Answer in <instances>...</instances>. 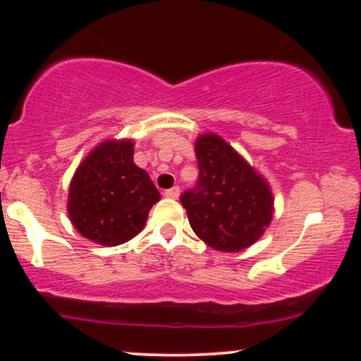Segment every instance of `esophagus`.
<instances>
[{
    "label": "esophagus",
    "instance_id": "1",
    "mask_svg": "<svg viewBox=\"0 0 361 361\" xmlns=\"http://www.w3.org/2000/svg\"><path fill=\"white\" fill-rule=\"evenodd\" d=\"M164 197L173 198V200H175V198L180 197V186H173V188L164 190Z\"/></svg>",
    "mask_w": 361,
    "mask_h": 361
}]
</instances>
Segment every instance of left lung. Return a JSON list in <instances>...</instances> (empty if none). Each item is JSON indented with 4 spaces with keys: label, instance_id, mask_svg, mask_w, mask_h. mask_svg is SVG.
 <instances>
[{
    "label": "left lung",
    "instance_id": "obj_1",
    "mask_svg": "<svg viewBox=\"0 0 361 361\" xmlns=\"http://www.w3.org/2000/svg\"><path fill=\"white\" fill-rule=\"evenodd\" d=\"M195 152L197 183L180 195L195 234L219 251L251 246L271 221L267 181L219 135L198 137Z\"/></svg>",
    "mask_w": 361,
    "mask_h": 361
}]
</instances>
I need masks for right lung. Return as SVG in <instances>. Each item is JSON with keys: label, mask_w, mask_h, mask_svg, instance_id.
Masks as SVG:
<instances>
[{"label": "right lung", "mask_w": 361, "mask_h": 361, "mask_svg": "<svg viewBox=\"0 0 361 361\" xmlns=\"http://www.w3.org/2000/svg\"><path fill=\"white\" fill-rule=\"evenodd\" d=\"M159 192L134 163L130 140H106L76 169L69 188L68 212L73 226L103 246L127 243L142 231Z\"/></svg>", "instance_id": "obj_1"}]
</instances>
